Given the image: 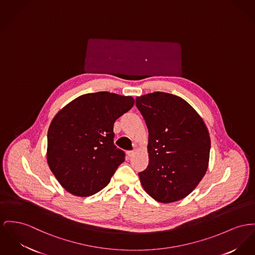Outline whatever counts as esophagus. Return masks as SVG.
I'll list each match as a JSON object with an SVG mask.
<instances>
[{
  "mask_svg": "<svg viewBox=\"0 0 255 255\" xmlns=\"http://www.w3.org/2000/svg\"><path fill=\"white\" fill-rule=\"evenodd\" d=\"M134 154H135V151H129V152H128V153H127L128 157H129V158H130V157H132Z\"/></svg>",
  "mask_w": 255,
  "mask_h": 255,
  "instance_id": "esophagus-1",
  "label": "esophagus"
}]
</instances>
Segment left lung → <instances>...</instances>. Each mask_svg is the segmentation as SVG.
Here are the masks:
<instances>
[{
	"label": "left lung",
	"mask_w": 255,
	"mask_h": 255,
	"mask_svg": "<svg viewBox=\"0 0 255 255\" xmlns=\"http://www.w3.org/2000/svg\"><path fill=\"white\" fill-rule=\"evenodd\" d=\"M136 106L149 131V164L138 174L142 187L160 203L187 197L209 165L211 138L203 119L185 100L163 92L137 97Z\"/></svg>",
	"instance_id": "left-lung-1"
}]
</instances>
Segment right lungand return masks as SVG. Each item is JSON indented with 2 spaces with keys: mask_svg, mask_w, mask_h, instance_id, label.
Returning <instances> with one entry per match:
<instances>
[{
  "mask_svg": "<svg viewBox=\"0 0 255 255\" xmlns=\"http://www.w3.org/2000/svg\"><path fill=\"white\" fill-rule=\"evenodd\" d=\"M133 104L130 96L86 94L53 118L47 133V163L69 193L87 197L109 184L125 161V153L113 143V126Z\"/></svg>",
  "mask_w": 255,
  "mask_h": 255,
  "instance_id": "add662e5",
  "label": "right lung"
}]
</instances>
